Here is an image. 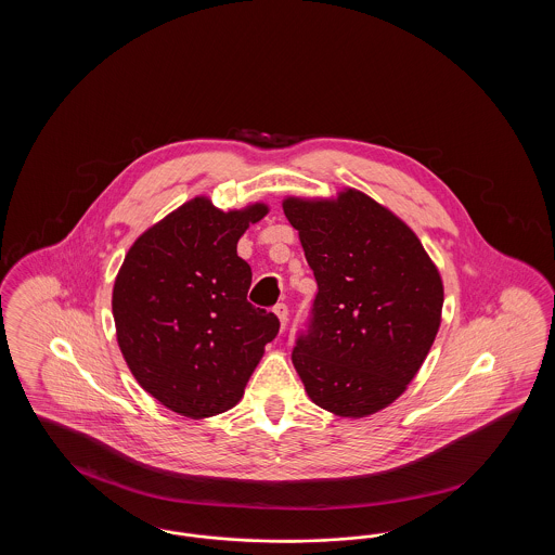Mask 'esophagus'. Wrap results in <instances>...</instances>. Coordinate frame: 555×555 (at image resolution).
<instances>
[{
  "label": "esophagus",
  "mask_w": 555,
  "mask_h": 555,
  "mask_svg": "<svg viewBox=\"0 0 555 555\" xmlns=\"http://www.w3.org/2000/svg\"><path fill=\"white\" fill-rule=\"evenodd\" d=\"M274 314L281 320V324L285 326L287 320H289V308H287V304H276V306H274Z\"/></svg>",
  "instance_id": "1"
}]
</instances>
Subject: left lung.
I'll use <instances>...</instances> for the list:
<instances>
[{
  "label": "left lung",
  "instance_id": "obj_1",
  "mask_svg": "<svg viewBox=\"0 0 555 555\" xmlns=\"http://www.w3.org/2000/svg\"><path fill=\"white\" fill-rule=\"evenodd\" d=\"M318 293L293 366L310 399L339 416L378 412L405 391L441 324L443 285L418 237L369 195L287 199Z\"/></svg>",
  "mask_w": 555,
  "mask_h": 555
}]
</instances>
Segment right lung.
Listing matches in <instances>:
<instances>
[{"instance_id": "obj_1", "label": "right lung", "mask_w": 555, "mask_h": 555, "mask_svg": "<svg viewBox=\"0 0 555 555\" xmlns=\"http://www.w3.org/2000/svg\"><path fill=\"white\" fill-rule=\"evenodd\" d=\"M195 197L132 243L112 293L120 351L139 385L189 418L231 410L279 318L247 301L251 268L237 241L266 216Z\"/></svg>"}]
</instances>
